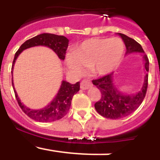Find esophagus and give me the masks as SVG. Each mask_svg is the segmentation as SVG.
I'll return each mask as SVG.
<instances>
[{"label":"esophagus","instance_id":"obj_1","mask_svg":"<svg viewBox=\"0 0 160 160\" xmlns=\"http://www.w3.org/2000/svg\"><path fill=\"white\" fill-rule=\"evenodd\" d=\"M91 87H92V83L89 80H83V81H82L81 86H80L82 90H87V89H89Z\"/></svg>","mask_w":160,"mask_h":160}]
</instances>
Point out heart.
Instances as JSON below:
<instances>
[{
    "instance_id": "heart-1",
    "label": "heart",
    "mask_w": 160,
    "mask_h": 160,
    "mask_svg": "<svg viewBox=\"0 0 160 160\" xmlns=\"http://www.w3.org/2000/svg\"><path fill=\"white\" fill-rule=\"evenodd\" d=\"M123 53L124 44L120 38H90L76 46L73 53H68L66 62L77 73H82L84 66L96 75H106L120 64Z\"/></svg>"
}]
</instances>
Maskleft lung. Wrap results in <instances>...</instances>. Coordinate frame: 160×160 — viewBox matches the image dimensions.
Segmentation results:
<instances>
[{
  "mask_svg": "<svg viewBox=\"0 0 160 160\" xmlns=\"http://www.w3.org/2000/svg\"><path fill=\"white\" fill-rule=\"evenodd\" d=\"M125 43L126 53H142L145 61V69L149 71V60L142 49L140 44L132 38L122 33H118ZM93 84L95 85L101 92V98L94 104L97 112L102 116L111 119H118L128 116L138 108L143 101L148 90V74L145 76V80L141 90L136 94H124L115 87L113 82V73H109L98 79H94Z\"/></svg>",
  "mask_w": 160,
  "mask_h": 160,
  "instance_id": "1",
  "label": "left lung"
}]
</instances>
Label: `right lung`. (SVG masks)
I'll return each instance as SVG.
<instances>
[{
    "mask_svg": "<svg viewBox=\"0 0 160 160\" xmlns=\"http://www.w3.org/2000/svg\"><path fill=\"white\" fill-rule=\"evenodd\" d=\"M68 44H69V40L64 36H59V35L52 34V33H42L36 37H33L24 42L16 52L13 62H12V70L16 59L24 49L38 46H47L57 53L61 60H64ZM12 85L14 88L13 82H12ZM79 89H80L79 82H78L75 84H70L66 81H62L56 97L49 105L41 110H32V109H29V107H25L18 98L15 89H14V93H15L18 105L20 106L25 114H27L32 119H34L38 122H53V121L61 119L67 114L71 105L73 96L78 91Z\"/></svg>",
    "mask_w": 160,
    "mask_h": 160,
    "instance_id": "right-lung-1",
    "label": "right lung"
}]
</instances>
